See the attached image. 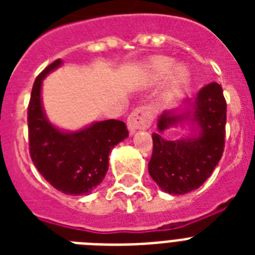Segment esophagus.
Returning <instances> with one entry per match:
<instances>
[{"instance_id":"34e87169","label":"esophagus","mask_w":255,"mask_h":255,"mask_svg":"<svg viewBox=\"0 0 255 255\" xmlns=\"http://www.w3.org/2000/svg\"><path fill=\"white\" fill-rule=\"evenodd\" d=\"M152 123V115L148 107H137L129 114L127 119L128 129L131 133L137 129H147Z\"/></svg>"}]
</instances>
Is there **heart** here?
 I'll return each mask as SVG.
<instances>
[{
    "label": "heart",
    "mask_w": 255,
    "mask_h": 255,
    "mask_svg": "<svg viewBox=\"0 0 255 255\" xmlns=\"http://www.w3.org/2000/svg\"><path fill=\"white\" fill-rule=\"evenodd\" d=\"M174 65V61L168 57L153 58L147 65V79L149 83L156 85L163 79L169 77V87L172 92L181 91L182 88L189 82L190 73L185 65ZM174 70H172L171 69Z\"/></svg>",
    "instance_id": "heart-1"
}]
</instances>
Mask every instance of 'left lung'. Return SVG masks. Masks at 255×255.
Segmentation results:
<instances>
[{"mask_svg":"<svg viewBox=\"0 0 255 255\" xmlns=\"http://www.w3.org/2000/svg\"><path fill=\"white\" fill-rule=\"evenodd\" d=\"M185 107L164 111L157 122V133H152L153 152L148 170L157 185L169 194H185L208 180L221 159L225 145L226 100L222 87L213 82L202 87ZM190 123L194 135L167 140L161 133L177 124Z\"/></svg>","mask_w":255,"mask_h":255,"instance_id":"8db88e82","label":"left lung"}]
</instances>
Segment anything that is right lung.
<instances>
[{
	"label": "right lung",
	"instance_id": "obj_1",
	"mask_svg": "<svg viewBox=\"0 0 255 255\" xmlns=\"http://www.w3.org/2000/svg\"><path fill=\"white\" fill-rule=\"evenodd\" d=\"M62 65L54 61L37 77L27 107L30 157L38 172L65 194H88L103 181L108 170V155L128 136L124 122H95L77 132L54 127L42 107V81Z\"/></svg>",
	"mask_w": 255,
	"mask_h": 255
}]
</instances>
